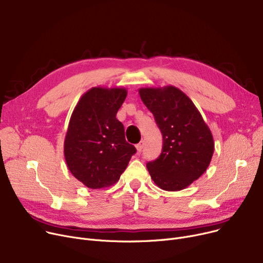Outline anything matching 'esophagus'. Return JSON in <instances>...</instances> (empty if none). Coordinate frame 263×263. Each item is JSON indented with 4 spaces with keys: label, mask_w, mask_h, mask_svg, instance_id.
Wrapping results in <instances>:
<instances>
[{
    "label": "esophagus",
    "mask_w": 263,
    "mask_h": 263,
    "mask_svg": "<svg viewBox=\"0 0 263 263\" xmlns=\"http://www.w3.org/2000/svg\"><path fill=\"white\" fill-rule=\"evenodd\" d=\"M144 144H145V143H144V141H141L139 144H137V145L135 146V147H136V150L139 151V153H141L142 149L144 148Z\"/></svg>",
    "instance_id": "esophagus-1"
}]
</instances>
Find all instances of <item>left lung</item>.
Returning <instances> with one entry per match:
<instances>
[{
	"instance_id": "left-lung-1",
	"label": "left lung",
	"mask_w": 263,
	"mask_h": 263,
	"mask_svg": "<svg viewBox=\"0 0 263 263\" xmlns=\"http://www.w3.org/2000/svg\"><path fill=\"white\" fill-rule=\"evenodd\" d=\"M139 92L163 136L161 155L146 164L151 179L162 190H183L209 166L214 153L211 130L195 104L179 88L145 87Z\"/></svg>"
}]
</instances>
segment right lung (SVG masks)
Segmentation results:
<instances>
[{
    "label": "right lung",
    "mask_w": 263,
    "mask_h": 263,
    "mask_svg": "<svg viewBox=\"0 0 263 263\" xmlns=\"http://www.w3.org/2000/svg\"><path fill=\"white\" fill-rule=\"evenodd\" d=\"M127 93L123 87H92L81 97L71 114L64 156L70 173L89 189L116 183L136 153L116 118Z\"/></svg>",
    "instance_id": "1"
}]
</instances>
